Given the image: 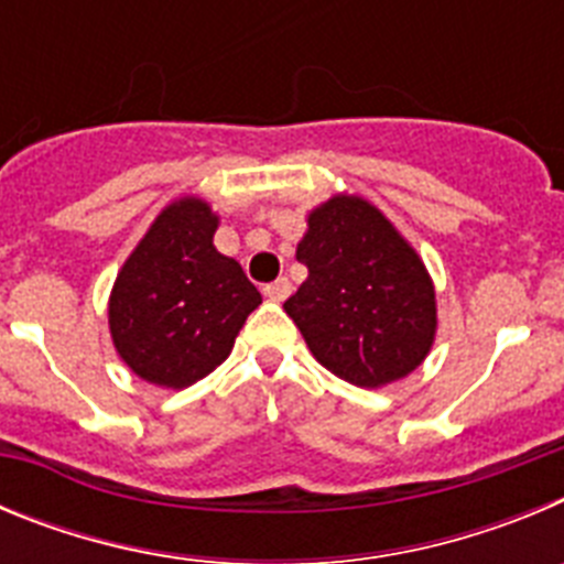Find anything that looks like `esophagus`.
<instances>
[{"label": "esophagus", "mask_w": 564, "mask_h": 564, "mask_svg": "<svg viewBox=\"0 0 564 564\" xmlns=\"http://www.w3.org/2000/svg\"><path fill=\"white\" fill-rule=\"evenodd\" d=\"M291 291H293V285L288 276H279L276 282L265 285V296L273 299V302H285V299L291 296Z\"/></svg>", "instance_id": "1"}]
</instances>
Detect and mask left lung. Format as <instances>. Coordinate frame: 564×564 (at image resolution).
Wrapping results in <instances>:
<instances>
[{
  "mask_svg": "<svg viewBox=\"0 0 564 564\" xmlns=\"http://www.w3.org/2000/svg\"><path fill=\"white\" fill-rule=\"evenodd\" d=\"M296 259L307 279L285 302L313 356L356 387L410 376L435 338V288L378 208L333 197L311 214Z\"/></svg>",
  "mask_w": 564,
  "mask_h": 564,
  "instance_id": "1",
  "label": "left lung"
}]
</instances>
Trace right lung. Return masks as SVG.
I'll return each mask as SVG.
<instances>
[{
  "instance_id": "1",
  "label": "right lung",
  "mask_w": 564,
  "mask_h": 564,
  "mask_svg": "<svg viewBox=\"0 0 564 564\" xmlns=\"http://www.w3.org/2000/svg\"><path fill=\"white\" fill-rule=\"evenodd\" d=\"M217 217L203 200L172 203L115 279L109 330L141 378L188 387L228 358L262 296L237 259L214 248Z\"/></svg>"
}]
</instances>
